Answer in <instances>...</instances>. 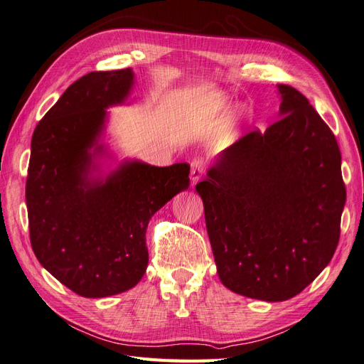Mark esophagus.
<instances>
[{"label": "esophagus", "instance_id": "1", "mask_svg": "<svg viewBox=\"0 0 364 364\" xmlns=\"http://www.w3.org/2000/svg\"><path fill=\"white\" fill-rule=\"evenodd\" d=\"M203 173H205V159L203 158H194L191 161V181H193V183L199 181Z\"/></svg>", "mask_w": 364, "mask_h": 364}]
</instances>
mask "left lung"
I'll use <instances>...</instances> for the list:
<instances>
[{
    "mask_svg": "<svg viewBox=\"0 0 364 364\" xmlns=\"http://www.w3.org/2000/svg\"><path fill=\"white\" fill-rule=\"evenodd\" d=\"M279 119L226 149L196 185L220 281L287 301L331 261L346 202L337 139L306 97L278 85Z\"/></svg>",
    "mask_w": 364,
    "mask_h": 364,
    "instance_id": "8db88e82",
    "label": "left lung"
}]
</instances>
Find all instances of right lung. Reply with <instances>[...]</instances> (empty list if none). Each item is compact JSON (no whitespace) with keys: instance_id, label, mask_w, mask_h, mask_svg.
Instances as JSON below:
<instances>
[{"instance_id":"obj_1","label":"right lung","mask_w":364,"mask_h":364,"mask_svg":"<svg viewBox=\"0 0 364 364\" xmlns=\"http://www.w3.org/2000/svg\"><path fill=\"white\" fill-rule=\"evenodd\" d=\"M130 68L75 80L39 121L26 183L30 243L38 261L83 297L123 293L144 277L149 220L190 186V165L126 161L105 181L91 178L106 107L123 103ZM95 146L94 154L89 150Z\"/></svg>"}]
</instances>
